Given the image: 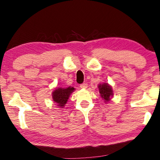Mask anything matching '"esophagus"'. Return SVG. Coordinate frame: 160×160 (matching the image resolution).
Listing matches in <instances>:
<instances>
[{
  "instance_id": "34e87169",
  "label": "esophagus",
  "mask_w": 160,
  "mask_h": 160,
  "mask_svg": "<svg viewBox=\"0 0 160 160\" xmlns=\"http://www.w3.org/2000/svg\"><path fill=\"white\" fill-rule=\"evenodd\" d=\"M87 87H88V84L86 82L82 83V84L80 85V88H82V89H85V88H87Z\"/></svg>"
}]
</instances>
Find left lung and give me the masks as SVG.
Segmentation results:
<instances>
[{"instance_id": "8db88e82", "label": "left lung", "mask_w": 160, "mask_h": 160, "mask_svg": "<svg viewBox=\"0 0 160 160\" xmlns=\"http://www.w3.org/2000/svg\"><path fill=\"white\" fill-rule=\"evenodd\" d=\"M99 90L102 98L105 100V102H108L110 100V97L112 96V88L107 83H103L102 85H99Z\"/></svg>"}]
</instances>
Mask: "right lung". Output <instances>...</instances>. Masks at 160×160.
<instances>
[{"label":"right lung","mask_w":160,"mask_h":160,"mask_svg":"<svg viewBox=\"0 0 160 160\" xmlns=\"http://www.w3.org/2000/svg\"><path fill=\"white\" fill-rule=\"evenodd\" d=\"M75 90L74 88H58L52 92V99L60 108H63L69 98L70 94Z\"/></svg>","instance_id":"obj_1"}]
</instances>
